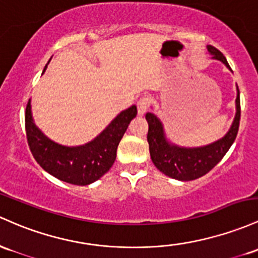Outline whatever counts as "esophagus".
Returning <instances> with one entry per match:
<instances>
[{
	"instance_id": "obj_1",
	"label": "esophagus",
	"mask_w": 258,
	"mask_h": 258,
	"mask_svg": "<svg viewBox=\"0 0 258 258\" xmlns=\"http://www.w3.org/2000/svg\"><path fill=\"white\" fill-rule=\"evenodd\" d=\"M149 103H151V101H149V98H147V97L141 98L140 100H138V103H137L138 115L142 116V115L146 114L147 111H148V109H149Z\"/></svg>"
}]
</instances>
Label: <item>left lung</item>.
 I'll return each instance as SVG.
<instances>
[{"label": "left lung", "instance_id": "8db88e82", "mask_svg": "<svg viewBox=\"0 0 258 258\" xmlns=\"http://www.w3.org/2000/svg\"><path fill=\"white\" fill-rule=\"evenodd\" d=\"M207 49L209 53L213 55V58L222 61L230 70L225 56L219 50L212 45H208ZM235 103H236V115L228 134L217 142L198 148H183L169 142L164 134L163 124L159 118L152 112H147L146 120L148 122L147 140L149 143L152 161L158 170L165 174L166 176L181 181L196 180L211 171L229 151L239 131L240 114H241L239 88H237V97Z\"/></svg>", "mask_w": 258, "mask_h": 258}]
</instances>
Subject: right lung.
I'll use <instances>...</instances> for the list:
<instances>
[{
	"label": "right lung",
	"instance_id": "right-lung-1",
	"mask_svg": "<svg viewBox=\"0 0 258 258\" xmlns=\"http://www.w3.org/2000/svg\"><path fill=\"white\" fill-rule=\"evenodd\" d=\"M136 115L137 107L132 105L116 116L92 142L79 147H66L52 142L35 126L29 100L25 109L28 146L34 159L50 175L72 185L86 186L110 170L116 159L118 143Z\"/></svg>",
	"mask_w": 258,
	"mask_h": 258
}]
</instances>
